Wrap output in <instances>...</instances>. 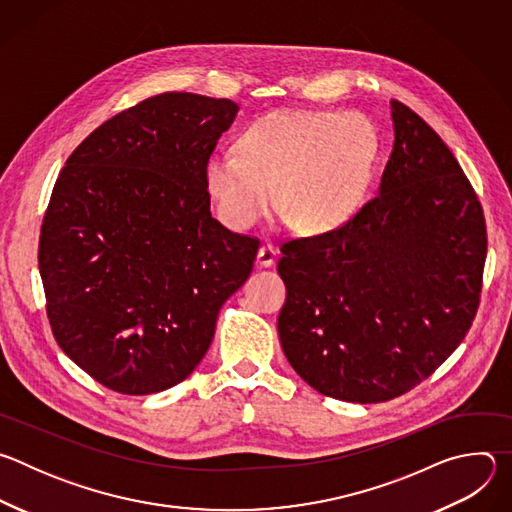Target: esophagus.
<instances>
[{
  "label": "esophagus",
  "mask_w": 512,
  "mask_h": 512,
  "mask_svg": "<svg viewBox=\"0 0 512 512\" xmlns=\"http://www.w3.org/2000/svg\"><path fill=\"white\" fill-rule=\"evenodd\" d=\"M275 249L271 245H261L257 251V265L259 267H271L275 263Z\"/></svg>",
  "instance_id": "34e87169"
}]
</instances>
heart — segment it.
I'll list each match as a JSON object with an SVG mask.
<instances>
[{
    "mask_svg": "<svg viewBox=\"0 0 512 512\" xmlns=\"http://www.w3.org/2000/svg\"><path fill=\"white\" fill-rule=\"evenodd\" d=\"M379 139L358 113L277 111L253 121L237 154H212L204 186L221 221L245 231L273 206L298 233L344 227L369 192Z\"/></svg>",
    "mask_w": 512,
    "mask_h": 512,
    "instance_id": "obj_1",
    "label": "heart"
}]
</instances>
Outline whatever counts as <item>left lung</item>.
<instances>
[{
  "label": "left lung",
  "instance_id": "8db88e82",
  "mask_svg": "<svg viewBox=\"0 0 512 512\" xmlns=\"http://www.w3.org/2000/svg\"><path fill=\"white\" fill-rule=\"evenodd\" d=\"M393 152L377 196L344 227L281 245L279 342L322 395L381 403L427 379L478 310L480 202L448 145L391 99Z\"/></svg>",
  "mask_w": 512,
  "mask_h": 512
}]
</instances>
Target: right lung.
Returning a JSON list of instances; mask_svg holds the SVG:
<instances>
[{
  "instance_id": "obj_1",
  "label": "right lung",
  "mask_w": 512,
  "mask_h": 512,
  "mask_svg": "<svg viewBox=\"0 0 512 512\" xmlns=\"http://www.w3.org/2000/svg\"><path fill=\"white\" fill-rule=\"evenodd\" d=\"M239 105L162 93L95 129L58 174L38 267L64 354L97 383L150 395L206 354L259 241L210 214L204 166Z\"/></svg>"
}]
</instances>
